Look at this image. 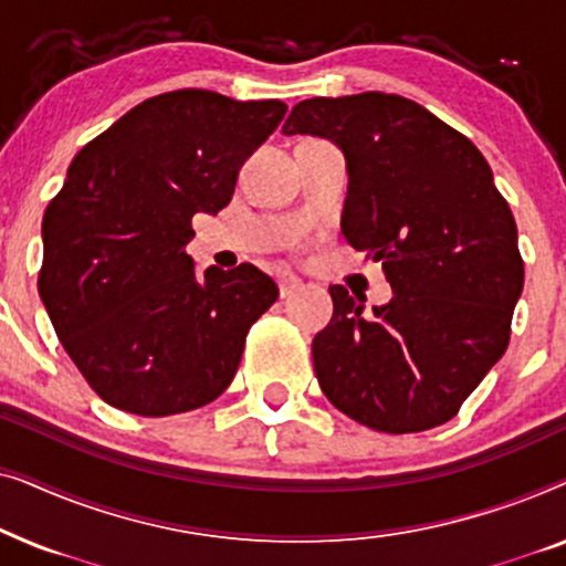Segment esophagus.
<instances>
[{"label": "esophagus", "mask_w": 566, "mask_h": 566, "mask_svg": "<svg viewBox=\"0 0 566 566\" xmlns=\"http://www.w3.org/2000/svg\"><path fill=\"white\" fill-rule=\"evenodd\" d=\"M277 289H281V298H289L296 291L304 289V283H301L296 275H281L277 277Z\"/></svg>", "instance_id": "obj_1"}]
</instances>
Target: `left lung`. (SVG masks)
Returning a JSON list of instances; mask_svg holds the SVG:
<instances>
[{
    "instance_id": "1",
    "label": "left lung",
    "mask_w": 566,
    "mask_h": 566,
    "mask_svg": "<svg viewBox=\"0 0 566 566\" xmlns=\"http://www.w3.org/2000/svg\"><path fill=\"white\" fill-rule=\"evenodd\" d=\"M283 134L343 149V234L394 291L366 314V298L329 285L335 314L312 343L324 397L378 432L438 428L505 355L523 291L515 219L490 165L422 105L384 92L304 99Z\"/></svg>"
}]
</instances>
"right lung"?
I'll return each mask as SVG.
<instances>
[{
    "mask_svg": "<svg viewBox=\"0 0 566 566\" xmlns=\"http://www.w3.org/2000/svg\"><path fill=\"white\" fill-rule=\"evenodd\" d=\"M281 99L175 90L144 99L69 165L43 213L38 293L87 384L142 417L221 397L247 332L277 298L250 262L196 273V213H219L247 157L277 128Z\"/></svg>",
    "mask_w": 566,
    "mask_h": 566,
    "instance_id": "right-lung-1",
    "label": "right lung"
}]
</instances>
